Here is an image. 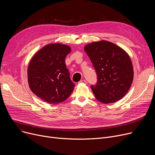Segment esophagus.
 <instances>
[{
  "label": "esophagus",
  "mask_w": 155,
  "mask_h": 155,
  "mask_svg": "<svg viewBox=\"0 0 155 155\" xmlns=\"http://www.w3.org/2000/svg\"><path fill=\"white\" fill-rule=\"evenodd\" d=\"M80 83H82V84H87V82H86V80H81L80 81Z\"/></svg>",
  "instance_id": "esophagus-1"
}]
</instances>
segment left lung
Segmentation results:
<instances>
[{
  "instance_id": "obj_1",
  "label": "left lung",
  "mask_w": 155,
  "mask_h": 155,
  "mask_svg": "<svg viewBox=\"0 0 155 155\" xmlns=\"http://www.w3.org/2000/svg\"><path fill=\"white\" fill-rule=\"evenodd\" d=\"M84 50L97 73V84L91 85L95 98L104 104L114 103L123 98L134 77L128 54L117 45L105 40L88 44Z\"/></svg>"
}]
</instances>
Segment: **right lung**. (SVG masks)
I'll return each mask as SVG.
<instances>
[{
    "label": "right lung",
    "mask_w": 155,
    "mask_h": 155,
    "mask_svg": "<svg viewBox=\"0 0 155 155\" xmlns=\"http://www.w3.org/2000/svg\"><path fill=\"white\" fill-rule=\"evenodd\" d=\"M70 52V47L66 45L51 43L39 50L31 60L28 68L29 88L45 102L61 103L74 89L64 61Z\"/></svg>",
    "instance_id": "right-lung-1"
}]
</instances>
